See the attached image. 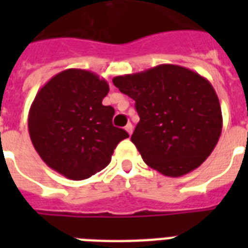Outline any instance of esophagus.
I'll return each mask as SVG.
<instances>
[{
	"label": "esophagus",
	"mask_w": 248,
	"mask_h": 248,
	"mask_svg": "<svg viewBox=\"0 0 248 248\" xmlns=\"http://www.w3.org/2000/svg\"><path fill=\"white\" fill-rule=\"evenodd\" d=\"M124 130H126V131L128 132V135H131L132 131H134V126H132V124H130V122H128V124H126V127H124Z\"/></svg>",
	"instance_id": "34e87169"
}]
</instances>
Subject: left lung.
<instances>
[{
    "label": "left lung",
    "mask_w": 248,
    "mask_h": 248,
    "mask_svg": "<svg viewBox=\"0 0 248 248\" xmlns=\"http://www.w3.org/2000/svg\"><path fill=\"white\" fill-rule=\"evenodd\" d=\"M113 83L135 100L140 117L131 141L149 167L179 177L200 167L219 141L223 116L207 79L188 68L161 64Z\"/></svg>",
    "instance_id": "1"
}]
</instances>
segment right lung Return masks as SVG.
Instances as JSON below:
<instances>
[{
    "label": "right lung",
    "instance_id": "1",
    "mask_svg": "<svg viewBox=\"0 0 248 248\" xmlns=\"http://www.w3.org/2000/svg\"><path fill=\"white\" fill-rule=\"evenodd\" d=\"M104 78L85 69H65L37 93L28 114L32 144L50 169L71 180H85L109 165L121 140L114 109L103 105Z\"/></svg>",
    "mask_w": 248,
    "mask_h": 248
}]
</instances>
